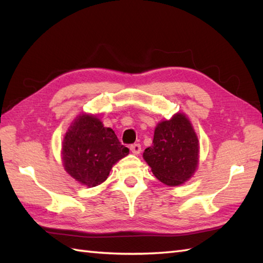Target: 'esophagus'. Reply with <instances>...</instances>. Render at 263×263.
<instances>
[{
    "label": "esophagus",
    "mask_w": 263,
    "mask_h": 263,
    "mask_svg": "<svg viewBox=\"0 0 263 263\" xmlns=\"http://www.w3.org/2000/svg\"><path fill=\"white\" fill-rule=\"evenodd\" d=\"M130 150L133 155H139L141 153V146L139 143H135V144H131L130 146Z\"/></svg>",
    "instance_id": "1"
}]
</instances>
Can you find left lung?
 <instances>
[{"mask_svg": "<svg viewBox=\"0 0 263 263\" xmlns=\"http://www.w3.org/2000/svg\"><path fill=\"white\" fill-rule=\"evenodd\" d=\"M154 175L168 186L190 180L198 167L199 141L191 122L177 113L155 128L153 146L143 153Z\"/></svg>", "mask_w": 263, "mask_h": 263, "instance_id": "obj_1", "label": "left lung"}]
</instances>
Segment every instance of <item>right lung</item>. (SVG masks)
I'll return each instance as SVG.
<instances>
[{
    "label": "right lung",
    "instance_id": "obj_1",
    "mask_svg": "<svg viewBox=\"0 0 263 263\" xmlns=\"http://www.w3.org/2000/svg\"><path fill=\"white\" fill-rule=\"evenodd\" d=\"M128 154L115 132L96 115L82 114L72 122L62 143V160L68 174L88 187L108 177L111 167Z\"/></svg>",
    "mask_w": 263,
    "mask_h": 263
}]
</instances>
